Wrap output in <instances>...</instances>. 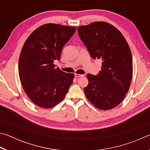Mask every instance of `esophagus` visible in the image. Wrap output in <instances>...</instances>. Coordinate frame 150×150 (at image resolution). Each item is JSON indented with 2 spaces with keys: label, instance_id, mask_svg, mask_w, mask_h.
<instances>
[{
  "label": "esophagus",
  "instance_id": "obj_1",
  "mask_svg": "<svg viewBox=\"0 0 150 150\" xmlns=\"http://www.w3.org/2000/svg\"><path fill=\"white\" fill-rule=\"evenodd\" d=\"M75 77L79 78V77H84V75H81V74H77V73H75Z\"/></svg>",
  "mask_w": 150,
  "mask_h": 150
}]
</instances>
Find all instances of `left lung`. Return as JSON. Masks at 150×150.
I'll use <instances>...</instances> for the list:
<instances>
[{"label": "left lung", "instance_id": "left-lung-1", "mask_svg": "<svg viewBox=\"0 0 150 150\" xmlns=\"http://www.w3.org/2000/svg\"><path fill=\"white\" fill-rule=\"evenodd\" d=\"M77 30L91 57L103 62L98 74L87 75L85 96L100 110L115 108L130 88L133 71L130 47L122 33L107 22H95Z\"/></svg>", "mask_w": 150, "mask_h": 150}]
</instances>
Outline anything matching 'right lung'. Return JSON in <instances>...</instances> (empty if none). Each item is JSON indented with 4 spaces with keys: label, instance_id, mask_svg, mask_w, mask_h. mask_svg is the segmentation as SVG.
I'll use <instances>...</instances> for the list:
<instances>
[{
    "label": "right lung",
    "instance_id": "1",
    "mask_svg": "<svg viewBox=\"0 0 150 150\" xmlns=\"http://www.w3.org/2000/svg\"><path fill=\"white\" fill-rule=\"evenodd\" d=\"M76 30L75 26L46 24L29 35L20 53L18 71L25 93L35 105L50 108L62 101L74 74L55 67L63 47Z\"/></svg>",
    "mask_w": 150,
    "mask_h": 150
}]
</instances>
